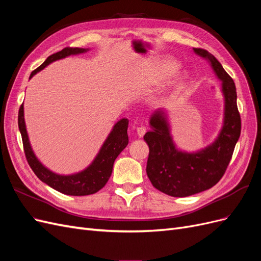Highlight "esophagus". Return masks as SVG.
I'll return each mask as SVG.
<instances>
[{
  "label": "esophagus",
  "mask_w": 261,
  "mask_h": 261,
  "mask_svg": "<svg viewBox=\"0 0 261 261\" xmlns=\"http://www.w3.org/2000/svg\"><path fill=\"white\" fill-rule=\"evenodd\" d=\"M136 132H137V136L139 138H143L146 134V127H144V126H140V127H137Z\"/></svg>",
  "instance_id": "34e87169"
}]
</instances>
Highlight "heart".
Listing matches in <instances>:
<instances>
[{"mask_svg":"<svg viewBox=\"0 0 261 261\" xmlns=\"http://www.w3.org/2000/svg\"><path fill=\"white\" fill-rule=\"evenodd\" d=\"M174 67H175V65L173 64V63H169V64L167 65V67H165V70H168V72H169V70L173 69V68H174Z\"/></svg>","mask_w":261,"mask_h":261,"instance_id":"obj_1","label":"heart"}]
</instances>
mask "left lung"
<instances>
[{
	"label": "left lung",
	"instance_id": "8db88e82",
	"mask_svg": "<svg viewBox=\"0 0 261 261\" xmlns=\"http://www.w3.org/2000/svg\"><path fill=\"white\" fill-rule=\"evenodd\" d=\"M194 52L209 63L221 82L223 123L211 144L188 152L177 148L173 139L167 110L158 109L150 115L151 129L144 136L149 146L147 175L158 191L172 197H187L215 186L223 176L241 135V116L233 80L211 53L195 48Z\"/></svg>",
	"mask_w": 261,
	"mask_h": 261
}]
</instances>
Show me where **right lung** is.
Returning <instances> with one entry per match:
<instances>
[{"mask_svg":"<svg viewBox=\"0 0 261 261\" xmlns=\"http://www.w3.org/2000/svg\"><path fill=\"white\" fill-rule=\"evenodd\" d=\"M90 49L83 48H65L58 53H54L31 73L29 80L55 61L65 59L69 55L86 53ZM18 127L21 134L23 150H25L27 161L38 178L55 189V191L70 196H87L100 191L107 184V181L112 174L113 164L117 155L128 145V120L127 118H121L120 121H117L114 124L112 130L110 132L105 143L102 144L96 158L88 167L81 172L64 175L55 173L44 167L35 154L33 147L30 145L26 128L23 103L20 106L18 112Z\"/></svg>","mask_w":261,"mask_h":261,"instance_id":"add662e5","label":"right lung"}]
</instances>
